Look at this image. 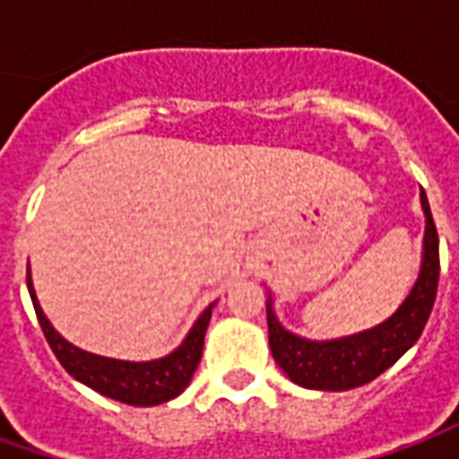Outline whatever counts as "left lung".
Returning <instances> with one entry per match:
<instances>
[{"mask_svg": "<svg viewBox=\"0 0 459 459\" xmlns=\"http://www.w3.org/2000/svg\"><path fill=\"white\" fill-rule=\"evenodd\" d=\"M420 201L425 211L423 268L411 295L384 325L334 342H307L280 327L273 309L268 307L270 351L295 384L317 391H349L364 385L384 374L388 366H394L423 334L437 295L440 248L437 229L423 189Z\"/></svg>", "mask_w": 459, "mask_h": 459, "instance_id": "1", "label": "left lung"}]
</instances>
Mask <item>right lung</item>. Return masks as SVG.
<instances>
[{
    "label": "right lung",
    "mask_w": 459,
    "mask_h": 459,
    "mask_svg": "<svg viewBox=\"0 0 459 459\" xmlns=\"http://www.w3.org/2000/svg\"><path fill=\"white\" fill-rule=\"evenodd\" d=\"M26 288L34 302L36 317L39 325L44 329V337L51 346L56 359L61 361L68 374L78 378L81 384L91 385L98 394L108 395L113 401L127 405H160L167 403L189 385L191 376L196 371L201 361V351H204V334L209 327L211 307L204 309V315L196 319V325L191 327L189 337L181 342L177 351H171L164 359L157 361H147V364H130V361H117V359H105V356L88 354L78 346L68 344L58 332H56L44 312L36 302L34 288H31V278L26 275Z\"/></svg>",
    "instance_id": "obj_1"
}]
</instances>
